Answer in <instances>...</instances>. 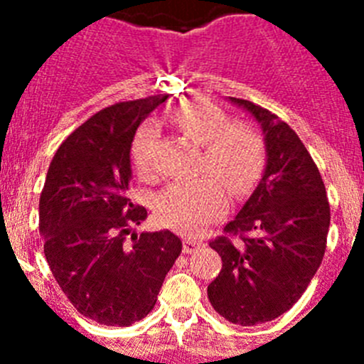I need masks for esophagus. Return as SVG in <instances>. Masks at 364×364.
<instances>
[{
  "instance_id": "1",
  "label": "esophagus",
  "mask_w": 364,
  "mask_h": 364,
  "mask_svg": "<svg viewBox=\"0 0 364 364\" xmlns=\"http://www.w3.org/2000/svg\"><path fill=\"white\" fill-rule=\"evenodd\" d=\"M200 246H202V240L193 239V237L184 239V253H195Z\"/></svg>"
}]
</instances>
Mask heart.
<instances>
[{
  "instance_id": "1",
  "label": "heart",
  "mask_w": 364,
  "mask_h": 364,
  "mask_svg": "<svg viewBox=\"0 0 364 364\" xmlns=\"http://www.w3.org/2000/svg\"><path fill=\"white\" fill-rule=\"evenodd\" d=\"M171 118L186 136L204 146L202 171L217 174L235 195L252 188L262 169V146L252 129L230 125L224 111L205 100H189L176 105ZM156 138L159 127L154 122L144 124L134 136L131 154L140 175L154 173ZM218 179L204 175L167 184L156 198V217L184 233H200L228 208V193Z\"/></svg>"
}]
</instances>
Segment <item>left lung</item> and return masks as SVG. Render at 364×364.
<instances>
[{
    "label": "left lung",
    "mask_w": 364,
    "mask_h": 364,
    "mask_svg": "<svg viewBox=\"0 0 364 364\" xmlns=\"http://www.w3.org/2000/svg\"><path fill=\"white\" fill-rule=\"evenodd\" d=\"M262 131L264 171L237 217L210 246L222 269L208 286L217 314L240 326L277 319L301 299L323 262L330 204L323 178L301 138L253 102L228 96Z\"/></svg>",
    "instance_id": "obj_1"
}]
</instances>
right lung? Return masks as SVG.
<instances>
[{
  "mask_svg": "<svg viewBox=\"0 0 364 364\" xmlns=\"http://www.w3.org/2000/svg\"><path fill=\"white\" fill-rule=\"evenodd\" d=\"M167 95L102 109L54 154L40 197L43 252L74 308L107 326H129L154 308L182 252L171 231L127 235L147 218L127 198L138 125Z\"/></svg>",
  "mask_w": 364,
  "mask_h": 364,
  "instance_id": "1",
  "label": "right lung"
}]
</instances>
